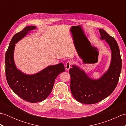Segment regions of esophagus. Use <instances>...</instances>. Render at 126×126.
I'll return each mask as SVG.
<instances>
[{
  "label": "esophagus",
  "mask_w": 126,
  "mask_h": 126,
  "mask_svg": "<svg viewBox=\"0 0 126 126\" xmlns=\"http://www.w3.org/2000/svg\"><path fill=\"white\" fill-rule=\"evenodd\" d=\"M72 65V62L71 61H68L66 63L65 67V69L66 70H69V69L71 68V66Z\"/></svg>",
  "instance_id": "34e87169"
}]
</instances>
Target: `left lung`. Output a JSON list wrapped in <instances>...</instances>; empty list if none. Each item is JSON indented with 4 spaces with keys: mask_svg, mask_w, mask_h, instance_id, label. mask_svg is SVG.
I'll return each mask as SVG.
<instances>
[{
    "mask_svg": "<svg viewBox=\"0 0 126 126\" xmlns=\"http://www.w3.org/2000/svg\"><path fill=\"white\" fill-rule=\"evenodd\" d=\"M99 31L101 39H105L111 51L108 70L97 79H90L82 69L75 65L69 70L71 93L77 101L82 103L94 104L107 97L115 89L121 73L122 60L118 44L103 29H100Z\"/></svg>",
    "mask_w": 126,
    "mask_h": 126,
    "instance_id": "8db88e82",
    "label": "left lung"
}]
</instances>
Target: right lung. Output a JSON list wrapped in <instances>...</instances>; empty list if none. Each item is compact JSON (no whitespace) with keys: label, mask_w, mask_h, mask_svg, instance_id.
I'll list each match as a JSON object with an SVG mask.
<instances>
[{"label":"right lung","mask_w":126,"mask_h":126,"mask_svg":"<svg viewBox=\"0 0 126 126\" xmlns=\"http://www.w3.org/2000/svg\"><path fill=\"white\" fill-rule=\"evenodd\" d=\"M36 28L26 26L15 34L11 41L5 54V74L8 84L18 96L29 102L37 103L46 99L51 92L55 79L65 71L63 64L50 65L35 74H24L16 67L13 58L15 44L29 31Z\"/></svg>","instance_id":"obj_1"}]
</instances>
